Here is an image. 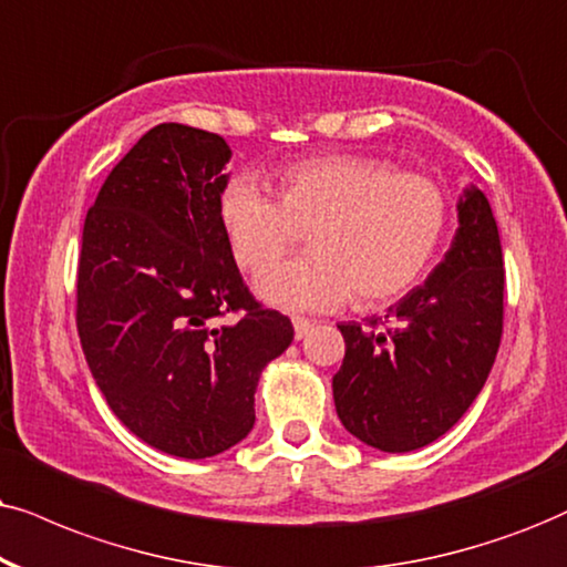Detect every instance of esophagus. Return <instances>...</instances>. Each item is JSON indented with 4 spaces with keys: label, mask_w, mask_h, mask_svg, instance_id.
<instances>
[{
    "label": "esophagus",
    "mask_w": 567,
    "mask_h": 567,
    "mask_svg": "<svg viewBox=\"0 0 567 567\" xmlns=\"http://www.w3.org/2000/svg\"><path fill=\"white\" fill-rule=\"evenodd\" d=\"M311 321H308V319H303V317H296V319H292V329H296V340H303V337L308 334V332H311Z\"/></svg>",
    "instance_id": "1"
}]
</instances>
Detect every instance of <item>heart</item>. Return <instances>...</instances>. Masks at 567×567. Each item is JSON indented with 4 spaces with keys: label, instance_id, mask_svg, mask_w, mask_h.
<instances>
[{
    "label": "heart",
    "instance_id": "b5f03b06",
    "mask_svg": "<svg viewBox=\"0 0 567 567\" xmlns=\"http://www.w3.org/2000/svg\"><path fill=\"white\" fill-rule=\"evenodd\" d=\"M279 200L250 177L219 196V225L240 269L259 271L312 233L313 257L256 279L267 303L329 311L358 290L361 303L403 296L424 275L447 227V196L421 172H395L379 156L324 154L277 175Z\"/></svg>",
    "mask_w": 567,
    "mask_h": 567
}]
</instances>
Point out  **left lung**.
I'll use <instances>...</instances> for the list:
<instances>
[{
	"instance_id": "obj_1",
	"label": "left lung",
	"mask_w": 567,
	"mask_h": 567,
	"mask_svg": "<svg viewBox=\"0 0 567 567\" xmlns=\"http://www.w3.org/2000/svg\"><path fill=\"white\" fill-rule=\"evenodd\" d=\"M453 246L424 285L367 324L346 321L332 379L350 434L382 453H411L450 432L489 377L503 337L505 269L492 206L471 185Z\"/></svg>"
}]
</instances>
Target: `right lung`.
<instances>
[{
  "instance_id": "right-lung-1",
  "label": "right lung",
  "mask_w": 567,
  "mask_h": 567,
  "mask_svg": "<svg viewBox=\"0 0 567 567\" xmlns=\"http://www.w3.org/2000/svg\"><path fill=\"white\" fill-rule=\"evenodd\" d=\"M230 146L181 123L148 131L85 214L78 337L131 432L200 461L254 429L261 369L292 342L285 313L243 282L219 225Z\"/></svg>"
}]
</instances>
